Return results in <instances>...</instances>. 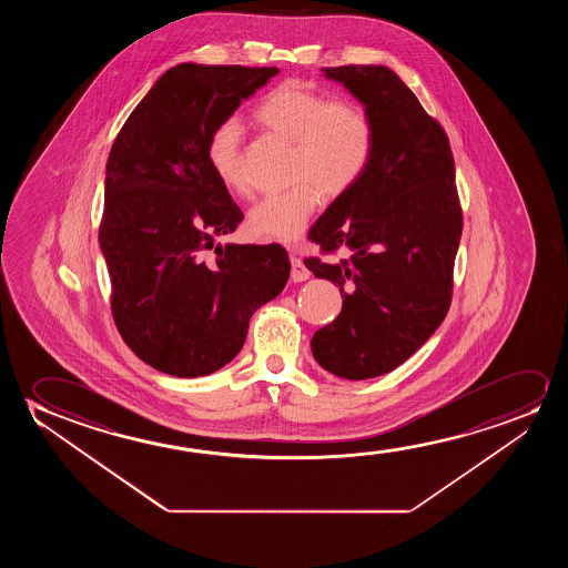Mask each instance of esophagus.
I'll use <instances>...</instances> for the list:
<instances>
[{
  "mask_svg": "<svg viewBox=\"0 0 568 568\" xmlns=\"http://www.w3.org/2000/svg\"><path fill=\"white\" fill-rule=\"evenodd\" d=\"M308 277H311V272L304 265L303 260L298 256H291V280L301 283V281H306Z\"/></svg>",
  "mask_w": 568,
  "mask_h": 568,
  "instance_id": "34e87169",
  "label": "esophagus"
}]
</instances>
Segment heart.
Instances as JSON below:
<instances>
[{
    "instance_id": "1",
    "label": "heart",
    "mask_w": 568,
    "mask_h": 568,
    "mask_svg": "<svg viewBox=\"0 0 568 568\" xmlns=\"http://www.w3.org/2000/svg\"><path fill=\"white\" fill-rule=\"evenodd\" d=\"M265 130L295 143L291 180L295 186L265 195L250 210L246 231L257 241L287 244L301 236L320 197H339L363 179L373 161L376 128L357 102L332 99L298 81L273 87L254 109ZM205 159L221 186L250 194L244 135L236 118H223L205 140Z\"/></svg>"
}]
</instances>
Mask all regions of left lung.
I'll use <instances>...</instances> for the list:
<instances>
[{
	"label": "left lung",
	"instance_id": "8db88e82",
	"mask_svg": "<svg viewBox=\"0 0 568 568\" xmlns=\"http://www.w3.org/2000/svg\"><path fill=\"white\" fill-rule=\"evenodd\" d=\"M363 102L376 128L373 161L311 229L337 264L304 260L339 287V316L312 337L322 368L366 381L394 371L443 324L462 236L454 156L443 125L386 65L322 68Z\"/></svg>",
	"mask_w": 568,
	"mask_h": 568
}]
</instances>
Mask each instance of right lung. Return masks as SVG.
<instances>
[{"label":"right lung","instance_id":"add662e5","mask_svg":"<svg viewBox=\"0 0 568 568\" xmlns=\"http://www.w3.org/2000/svg\"><path fill=\"white\" fill-rule=\"evenodd\" d=\"M277 68L180 63L133 109L110 149L99 242L125 345L179 378L215 373L252 314L287 285L280 244H225L242 211L211 172L205 140Z\"/></svg>","mask_w":568,"mask_h":568}]
</instances>
